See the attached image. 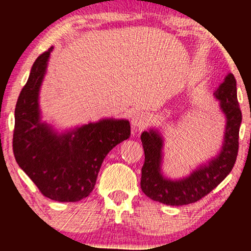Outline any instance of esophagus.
<instances>
[{"label": "esophagus", "instance_id": "obj_1", "mask_svg": "<svg viewBox=\"0 0 251 251\" xmlns=\"http://www.w3.org/2000/svg\"><path fill=\"white\" fill-rule=\"evenodd\" d=\"M149 120H150L149 116L145 113V112H135V113L133 114V117H132L131 123H132V125H133L134 128L140 129L148 125Z\"/></svg>", "mask_w": 251, "mask_h": 251}]
</instances>
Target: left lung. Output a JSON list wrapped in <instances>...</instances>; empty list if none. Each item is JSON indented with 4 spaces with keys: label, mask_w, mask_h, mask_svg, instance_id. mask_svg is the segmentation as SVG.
I'll return each mask as SVG.
<instances>
[{
    "label": "left lung",
    "mask_w": 251,
    "mask_h": 251,
    "mask_svg": "<svg viewBox=\"0 0 251 251\" xmlns=\"http://www.w3.org/2000/svg\"><path fill=\"white\" fill-rule=\"evenodd\" d=\"M214 96L226 118L221 151L208 163L192 170L186 177L172 179L162 171L164 138L155 128L142 133L145 163L142 168L140 188L148 197L166 205H186L200 201L212 191L234 168L238 152V133L242 112L237 101L236 79L229 73L218 86Z\"/></svg>",
    "instance_id": "1"
}]
</instances>
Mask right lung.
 <instances>
[{
  "label": "right lung",
  "mask_w": 251,
  "mask_h": 251,
  "mask_svg": "<svg viewBox=\"0 0 251 251\" xmlns=\"http://www.w3.org/2000/svg\"><path fill=\"white\" fill-rule=\"evenodd\" d=\"M53 47L30 70L15 107L14 155L43 196L56 201H77L93 191L105 157L131 135L126 119H101L59 132L41 122L40 88Z\"/></svg>",
  "instance_id": "1"
}]
</instances>
